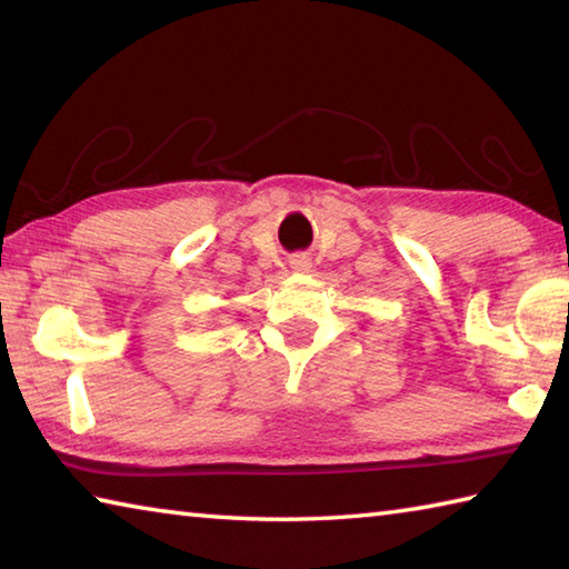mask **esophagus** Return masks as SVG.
Segmentation results:
<instances>
[{
  "instance_id": "obj_1",
  "label": "esophagus",
  "mask_w": 569,
  "mask_h": 569,
  "mask_svg": "<svg viewBox=\"0 0 569 569\" xmlns=\"http://www.w3.org/2000/svg\"><path fill=\"white\" fill-rule=\"evenodd\" d=\"M289 268H292L295 272H309V268H311L309 254H305V252L292 254V258H289Z\"/></svg>"
}]
</instances>
